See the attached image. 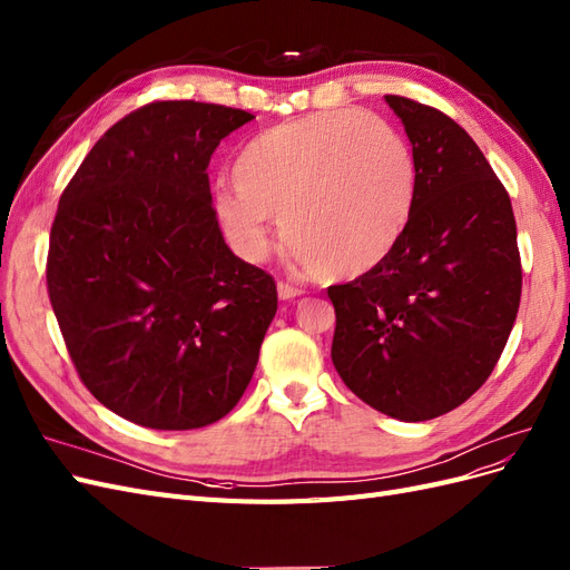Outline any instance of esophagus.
I'll list each match as a JSON object with an SVG mask.
<instances>
[{
	"mask_svg": "<svg viewBox=\"0 0 570 570\" xmlns=\"http://www.w3.org/2000/svg\"><path fill=\"white\" fill-rule=\"evenodd\" d=\"M276 291H279V298H282V301H294V298L303 296V291H301L298 286H291V284H286V282L276 284Z\"/></svg>",
	"mask_w": 570,
	"mask_h": 570,
	"instance_id": "34e87169",
	"label": "esophagus"
}]
</instances>
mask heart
<instances>
[{"instance_id": "b5f03b06", "label": "heart", "mask_w": 570, "mask_h": 570, "mask_svg": "<svg viewBox=\"0 0 570 570\" xmlns=\"http://www.w3.org/2000/svg\"><path fill=\"white\" fill-rule=\"evenodd\" d=\"M234 186L215 195L232 246L259 259L282 219L286 246L324 276H357L389 257L411 222L417 165L396 128L363 111L276 124L243 145Z\"/></svg>"}]
</instances>
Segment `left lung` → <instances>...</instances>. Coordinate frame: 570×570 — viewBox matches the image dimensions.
Here are the masks:
<instances>
[{"label": "left lung", "mask_w": 570, "mask_h": 570, "mask_svg": "<svg viewBox=\"0 0 570 570\" xmlns=\"http://www.w3.org/2000/svg\"><path fill=\"white\" fill-rule=\"evenodd\" d=\"M384 100L413 145L415 207L386 259L327 288L332 361L372 409L422 422L459 409L492 375L523 269L511 198L475 140L430 105Z\"/></svg>", "instance_id": "1"}]
</instances>
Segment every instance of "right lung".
Masks as SVG:
<instances>
[{
  "label": "right lung",
  "instance_id": "1",
  "mask_svg": "<svg viewBox=\"0 0 570 570\" xmlns=\"http://www.w3.org/2000/svg\"><path fill=\"white\" fill-rule=\"evenodd\" d=\"M250 111L145 105L92 145L63 188L47 294L80 382L153 430L222 420L276 313L272 274L224 243L207 165Z\"/></svg>",
  "mask_w": 570,
  "mask_h": 570
}]
</instances>
